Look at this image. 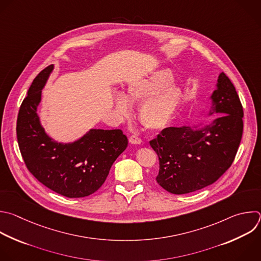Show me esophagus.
I'll use <instances>...</instances> for the list:
<instances>
[{"label":"esophagus","instance_id":"34e87169","mask_svg":"<svg viewBox=\"0 0 261 261\" xmlns=\"http://www.w3.org/2000/svg\"><path fill=\"white\" fill-rule=\"evenodd\" d=\"M129 142L132 143V144H140L141 143V139L139 137L135 136V135H132L129 138Z\"/></svg>","mask_w":261,"mask_h":261}]
</instances>
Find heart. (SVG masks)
I'll return each instance as SVG.
<instances>
[{"label":"heart","instance_id":"obj_1","mask_svg":"<svg viewBox=\"0 0 261 261\" xmlns=\"http://www.w3.org/2000/svg\"><path fill=\"white\" fill-rule=\"evenodd\" d=\"M172 72L159 69L146 77L130 83L125 95L115 92L114 102L117 111L125 116L130 110V102H141L138 110L140 123L148 130H161L174 118L184 93L178 86L173 85Z\"/></svg>","mask_w":261,"mask_h":261}]
</instances>
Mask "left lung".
<instances>
[{
	"instance_id": "8db88e82",
	"label": "left lung",
	"mask_w": 261,
	"mask_h": 261,
	"mask_svg": "<svg viewBox=\"0 0 261 261\" xmlns=\"http://www.w3.org/2000/svg\"><path fill=\"white\" fill-rule=\"evenodd\" d=\"M212 123L202 127H168L149 141L159 156L156 182L184 195L215 182L232 164L243 134V107L233 84L221 72L211 95Z\"/></svg>"
}]
</instances>
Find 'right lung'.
Returning <instances> with one entry per match:
<instances>
[{
  "label": "right lung",
  "mask_w": 261,
  "mask_h": 261,
  "mask_svg": "<svg viewBox=\"0 0 261 261\" xmlns=\"http://www.w3.org/2000/svg\"><path fill=\"white\" fill-rule=\"evenodd\" d=\"M53 68L51 64L35 77L20 106L16 125L18 145L28 169L41 184L64 197L84 198L105 184L128 139L120 129H91L70 143L49 137L37 109Z\"/></svg>",
  "instance_id": "obj_1"
}]
</instances>
